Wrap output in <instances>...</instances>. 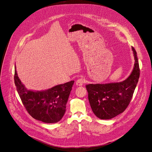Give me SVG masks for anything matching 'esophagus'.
<instances>
[{
    "label": "esophagus",
    "instance_id": "esophagus-1",
    "mask_svg": "<svg viewBox=\"0 0 152 152\" xmlns=\"http://www.w3.org/2000/svg\"><path fill=\"white\" fill-rule=\"evenodd\" d=\"M85 82V80L84 78L83 77H80L79 79H78L76 82V85H78V86H82Z\"/></svg>",
    "mask_w": 152,
    "mask_h": 152
}]
</instances>
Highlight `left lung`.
<instances>
[{
    "label": "left lung",
    "mask_w": 152,
    "mask_h": 152,
    "mask_svg": "<svg viewBox=\"0 0 152 152\" xmlns=\"http://www.w3.org/2000/svg\"><path fill=\"white\" fill-rule=\"evenodd\" d=\"M132 50L135 58L134 68L125 80L85 86L92 111L100 119H111L122 113L132 98L140 73L137 52L133 47Z\"/></svg>",
    "instance_id": "1"
}]
</instances>
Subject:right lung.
Masks as SVG:
<instances>
[{"mask_svg":"<svg viewBox=\"0 0 152 152\" xmlns=\"http://www.w3.org/2000/svg\"><path fill=\"white\" fill-rule=\"evenodd\" d=\"M74 82L72 80L46 91H32L27 90L21 82L16 69L14 73L17 91L26 111L34 118L46 123L61 120Z\"/></svg>","mask_w":152,"mask_h":152,"instance_id":"right-lung-1","label":"right lung"}]
</instances>
